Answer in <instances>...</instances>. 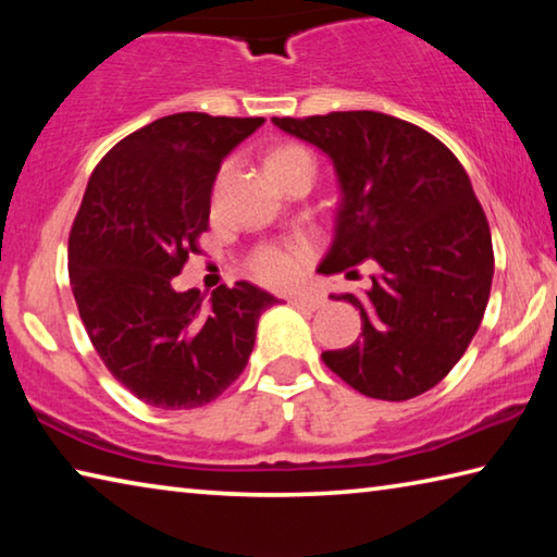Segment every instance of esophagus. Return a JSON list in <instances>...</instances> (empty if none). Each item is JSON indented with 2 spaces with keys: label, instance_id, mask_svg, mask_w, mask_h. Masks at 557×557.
Listing matches in <instances>:
<instances>
[{
  "label": "esophagus",
  "instance_id": "1",
  "mask_svg": "<svg viewBox=\"0 0 557 557\" xmlns=\"http://www.w3.org/2000/svg\"><path fill=\"white\" fill-rule=\"evenodd\" d=\"M289 305H295L297 309H309V312H317L326 305V299L322 295H314V292H297V295L289 297Z\"/></svg>",
  "mask_w": 557,
  "mask_h": 557
}]
</instances>
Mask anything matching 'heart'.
Instances as JSON below:
<instances>
[{
	"label": "heart",
	"mask_w": 557,
	"mask_h": 557,
	"mask_svg": "<svg viewBox=\"0 0 557 557\" xmlns=\"http://www.w3.org/2000/svg\"><path fill=\"white\" fill-rule=\"evenodd\" d=\"M309 157L307 149H301L297 145H285L272 149L268 154V172H277L282 166H289L295 162H305ZM225 172L219 178V186L223 182ZM215 186V188H219ZM314 256V248L305 240H295V243H268L260 245V248L252 252L248 258V272L262 285H272V287H287L295 285V282L305 275V270L309 265V260Z\"/></svg>",
	"instance_id": "heart-1"
}]
</instances>
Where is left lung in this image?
Instances as JSON below:
<instances>
[{
    "mask_svg": "<svg viewBox=\"0 0 557 557\" xmlns=\"http://www.w3.org/2000/svg\"><path fill=\"white\" fill-rule=\"evenodd\" d=\"M272 122L326 152L342 184L319 272L375 268L366 299L334 295L361 312V338L324 351V363L369 398L400 403L435 388L482 324L494 277L492 231L465 166L430 132L383 112Z\"/></svg>",
    "mask_w": 557,
    "mask_h": 557,
    "instance_id": "left-lung-1",
    "label": "left lung"
}]
</instances>
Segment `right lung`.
<instances>
[{
  "label": "right lung",
  "instance_id": "1",
  "mask_svg": "<svg viewBox=\"0 0 557 557\" xmlns=\"http://www.w3.org/2000/svg\"><path fill=\"white\" fill-rule=\"evenodd\" d=\"M262 117L176 112L132 132L92 169L69 235V275L106 369L152 408L188 410L238 379L275 297L250 282L178 292L209 231L221 162Z\"/></svg>",
  "mask_w": 557,
  "mask_h": 557
}]
</instances>
